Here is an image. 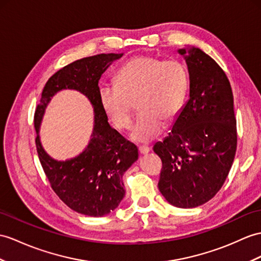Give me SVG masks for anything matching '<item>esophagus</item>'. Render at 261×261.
I'll return each mask as SVG.
<instances>
[{
    "instance_id": "esophagus-1",
    "label": "esophagus",
    "mask_w": 261,
    "mask_h": 261,
    "mask_svg": "<svg viewBox=\"0 0 261 261\" xmlns=\"http://www.w3.org/2000/svg\"><path fill=\"white\" fill-rule=\"evenodd\" d=\"M138 150H139V152H141V155H146L150 151V148L148 147V146H141V147L138 148Z\"/></svg>"
}]
</instances>
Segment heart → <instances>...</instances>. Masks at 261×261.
Here are the masks:
<instances>
[{
	"mask_svg": "<svg viewBox=\"0 0 261 261\" xmlns=\"http://www.w3.org/2000/svg\"><path fill=\"white\" fill-rule=\"evenodd\" d=\"M115 82L99 87L101 109L117 129L125 130L130 127L136 103L139 116L130 138L136 143H149L163 133V120L169 122L179 113L188 74L180 62L141 55L119 69Z\"/></svg>",
	"mask_w": 261,
	"mask_h": 261,
	"instance_id": "obj_1",
	"label": "heart"
}]
</instances>
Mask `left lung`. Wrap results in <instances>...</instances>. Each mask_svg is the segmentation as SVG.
Wrapping results in <instances>:
<instances>
[{"label":"left lung","instance_id":"1","mask_svg":"<svg viewBox=\"0 0 261 261\" xmlns=\"http://www.w3.org/2000/svg\"><path fill=\"white\" fill-rule=\"evenodd\" d=\"M177 52L188 67L189 96L154 151L163 162L158 188L165 199L194 208L224 185L236 154L237 127L231 86L221 67L198 47Z\"/></svg>","mask_w":261,"mask_h":261}]
</instances>
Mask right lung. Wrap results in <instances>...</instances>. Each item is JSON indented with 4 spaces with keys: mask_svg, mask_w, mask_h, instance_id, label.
<instances>
[{
    "mask_svg": "<svg viewBox=\"0 0 261 261\" xmlns=\"http://www.w3.org/2000/svg\"><path fill=\"white\" fill-rule=\"evenodd\" d=\"M123 53L98 54L77 60L57 71L44 86L34 115L36 149L55 194L74 212L101 217L116 209L125 196L123 176L138 160L136 146L111 127L98 97V81ZM63 89L82 92L94 109V127L89 145L71 160L56 161L42 148L39 126L50 98Z\"/></svg>",
    "mask_w": 261,
    "mask_h": 261,
    "instance_id": "add662e5",
    "label": "right lung"
}]
</instances>
